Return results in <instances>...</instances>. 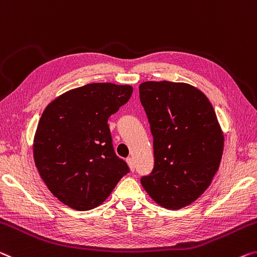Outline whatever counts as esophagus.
I'll return each mask as SVG.
<instances>
[{
  "label": "esophagus",
  "mask_w": 257,
  "mask_h": 257,
  "mask_svg": "<svg viewBox=\"0 0 257 257\" xmlns=\"http://www.w3.org/2000/svg\"><path fill=\"white\" fill-rule=\"evenodd\" d=\"M126 162H127V164H128V166H130V168H131V171L133 172V171H134V168H136V164H134V161H133V158H131V157H128L127 159H126Z\"/></svg>",
  "instance_id": "34e87169"
}]
</instances>
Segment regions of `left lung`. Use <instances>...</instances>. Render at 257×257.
Returning <instances> with one entry per match:
<instances>
[{"mask_svg": "<svg viewBox=\"0 0 257 257\" xmlns=\"http://www.w3.org/2000/svg\"><path fill=\"white\" fill-rule=\"evenodd\" d=\"M154 138V170L141 184L158 205L186 207L209 187L218 170L224 137L212 103L186 83L139 86Z\"/></svg>", "mask_w": 257, "mask_h": 257, "instance_id": "obj_1", "label": "left lung"}]
</instances>
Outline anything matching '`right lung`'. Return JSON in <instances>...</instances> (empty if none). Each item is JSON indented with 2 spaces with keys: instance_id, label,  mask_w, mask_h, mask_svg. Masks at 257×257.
<instances>
[{
  "instance_id": "add662e5",
  "label": "right lung",
  "mask_w": 257,
  "mask_h": 257,
  "mask_svg": "<svg viewBox=\"0 0 257 257\" xmlns=\"http://www.w3.org/2000/svg\"><path fill=\"white\" fill-rule=\"evenodd\" d=\"M133 87L92 83L54 99L42 113L33 153L42 180L62 204L98 207L130 172L113 151L108 118L130 100Z\"/></svg>"
}]
</instances>
